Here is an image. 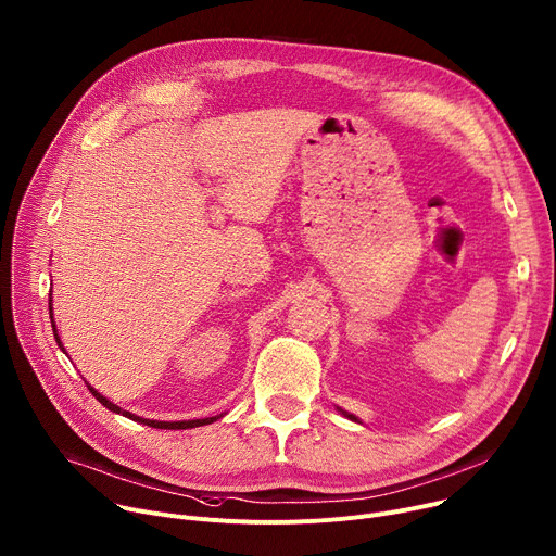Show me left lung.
<instances>
[{
	"mask_svg": "<svg viewBox=\"0 0 556 556\" xmlns=\"http://www.w3.org/2000/svg\"><path fill=\"white\" fill-rule=\"evenodd\" d=\"M343 415H345V413H343ZM348 417H350V419H352V421H357V417H352V415H348Z\"/></svg>",
	"mask_w": 556,
	"mask_h": 556,
	"instance_id": "1",
	"label": "left lung"
}]
</instances>
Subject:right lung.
Listing matches in <instances>:
<instances>
[{"instance_id":"add662e5","label":"right lung","mask_w":556,"mask_h":556,"mask_svg":"<svg viewBox=\"0 0 556 556\" xmlns=\"http://www.w3.org/2000/svg\"><path fill=\"white\" fill-rule=\"evenodd\" d=\"M50 299L48 296V311L53 313V308H50ZM53 332H55V339H58V343L62 345V341H60V337H58V330H55V321H53ZM88 390L92 392V396L102 403L104 408H109V410H113V413H122L124 417H128V419H132V421H139V424H146V426H153V428H162V430H186V428H197V426H208V424H213V421H217L219 417H208V419H192V421H150V419H141V417H135V415H130V413H124L122 408H117L115 403H111L106 396H102L99 394L94 388H90L88 386Z\"/></svg>"}]
</instances>
